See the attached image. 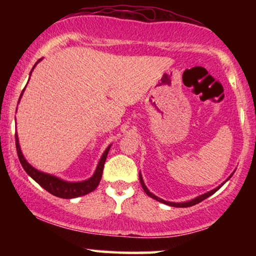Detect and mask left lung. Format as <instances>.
<instances>
[{"mask_svg":"<svg viewBox=\"0 0 256 256\" xmlns=\"http://www.w3.org/2000/svg\"><path fill=\"white\" fill-rule=\"evenodd\" d=\"M234 174V172H233ZM232 174H230V176L227 178V180H225V182H227L230 180V177H232ZM140 182H141V185H142V188H143V190H144V192L146 194L149 196V197H152V198H154V199H156L157 202H163V204H166V205H169V206H174V208H190V206H194V205H196V204H198V202H202L204 200V199H206V198H208L210 196H212L213 194H214V192H216L219 190L220 188L224 184H225V182H224V183L222 184V185H219L218 188H213L212 191H208V194H202V196H199V197H197V198H194V199H192V200H190V202H166V200H163V199H160V198H158L157 197V196H155V194H152V192H150L148 188H146V184H144V182H143V178H142V176H141V172H140Z\"/></svg>","mask_w":256,"mask_h":256,"instance_id":"8db88e82","label":"left lung"}]
</instances>
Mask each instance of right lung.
Segmentation results:
<instances>
[{
	"label": "right lung",
	"mask_w": 256,
	"mask_h": 256,
	"mask_svg": "<svg viewBox=\"0 0 256 256\" xmlns=\"http://www.w3.org/2000/svg\"><path fill=\"white\" fill-rule=\"evenodd\" d=\"M36 64H34V66H36ZM34 66L32 68V70L34 68ZM32 70H31V71H32ZM30 74H31V72H30ZM23 90H22V93H20V96H22ZM15 138H16L17 155H18V160H20V164H22L23 169L26 170V172L29 174L32 180H36L42 188H45L48 192H50L51 194L56 196V197L65 198V199L76 198V197H80V196H85L87 194H90V192L96 190L98 185H99L100 180H101V176H102L104 162H106V158H107L108 152H110V146H107V149L104 150V155L101 156L99 163H98L96 172H94V174L90 178V180L71 183V182H65V180H60V178L52 176V174L42 172V171H38L37 169H34V166H31L30 164L26 162V160L24 158L22 152H20V146L18 143V138H17V134H15Z\"/></svg>",
	"instance_id": "1"
}]
</instances>
